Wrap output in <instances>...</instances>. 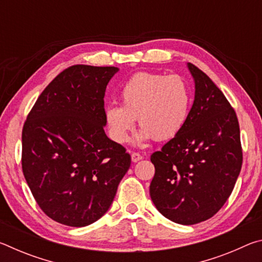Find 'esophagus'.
Here are the masks:
<instances>
[{
    "label": "esophagus",
    "instance_id": "34e87169",
    "mask_svg": "<svg viewBox=\"0 0 262 262\" xmlns=\"http://www.w3.org/2000/svg\"><path fill=\"white\" fill-rule=\"evenodd\" d=\"M142 158H143V156H142V155L139 154V152H133V154H132V161L134 162V163L141 161Z\"/></svg>",
    "mask_w": 262,
    "mask_h": 262
}]
</instances>
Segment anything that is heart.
Listing matches in <instances>:
<instances>
[{
    "label": "heart",
    "mask_w": 262,
    "mask_h": 262,
    "mask_svg": "<svg viewBox=\"0 0 262 262\" xmlns=\"http://www.w3.org/2000/svg\"><path fill=\"white\" fill-rule=\"evenodd\" d=\"M120 105L105 108V120L112 139L126 143L135 126L142 128L137 141L170 140L178 135L192 107V92L178 75L139 73L122 86Z\"/></svg>",
    "instance_id": "heart-1"
}]
</instances>
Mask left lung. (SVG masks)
Here are the masks:
<instances>
[{
  "label": "left lung",
  "mask_w": 262,
  "mask_h": 262,
  "mask_svg": "<svg viewBox=\"0 0 262 262\" xmlns=\"http://www.w3.org/2000/svg\"><path fill=\"white\" fill-rule=\"evenodd\" d=\"M195 97L178 135L151 155L150 196L158 211L192 225L214 216L227 202L243 164L236 112L215 83L188 63Z\"/></svg>",
  "instance_id": "1"
}]
</instances>
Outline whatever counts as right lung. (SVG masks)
Listing matches in <instances>:
<instances>
[{"mask_svg": "<svg viewBox=\"0 0 262 262\" xmlns=\"http://www.w3.org/2000/svg\"><path fill=\"white\" fill-rule=\"evenodd\" d=\"M117 67L76 64L35 101L21 132V168L38 206L81 228L99 220L130 166V155L105 134L104 96Z\"/></svg>", "mask_w": 262, "mask_h": 262, "instance_id": "right-lung-1", "label": "right lung"}]
</instances>
